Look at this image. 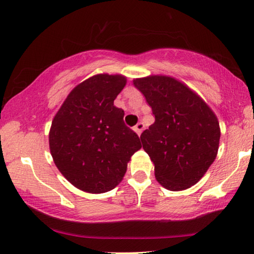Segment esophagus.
I'll return each mask as SVG.
<instances>
[{"label":"esophagus","mask_w":254,"mask_h":254,"mask_svg":"<svg viewBox=\"0 0 254 254\" xmlns=\"http://www.w3.org/2000/svg\"><path fill=\"white\" fill-rule=\"evenodd\" d=\"M144 129V124L143 123H138L136 126L134 127V130L136 131L137 133V135H141V133H142V130Z\"/></svg>","instance_id":"34e87169"}]
</instances>
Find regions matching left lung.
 Returning a JSON list of instances; mask_svg holds the SVG:
<instances>
[{"label": "left lung", "instance_id": "1", "mask_svg": "<svg viewBox=\"0 0 254 254\" xmlns=\"http://www.w3.org/2000/svg\"><path fill=\"white\" fill-rule=\"evenodd\" d=\"M155 123L141 134L159 184L183 190L202 178L217 155L220 125L209 106L185 84L168 76L134 79Z\"/></svg>", "mask_w": 254, "mask_h": 254}]
</instances>
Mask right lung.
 Listing matches in <instances>:
<instances>
[{
    "label": "right lung",
    "instance_id": "add662e5",
    "mask_svg": "<svg viewBox=\"0 0 254 254\" xmlns=\"http://www.w3.org/2000/svg\"><path fill=\"white\" fill-rule=\"evenodd\" d=\"M126 85L121 75L99 74L69 93L52 121L50 149L64 178L89 193L113 190L141 148L137 134L124 123L114 99Z\"/></svg>",
    "mask_w": 254,
    "mask_h": 254
}]
</instances>
